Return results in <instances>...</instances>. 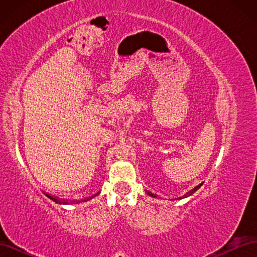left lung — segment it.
Instances as JSON below:
<instances>
[{"label":"left lung","instance_id":"obj_1","mask_svg":"<svg viewBox=\"0 0 257 257\" xmlns=\"http://www.w3.org/2000/svg\"><path fill=\"white\" fill-rule=\"evenodd\" d=\"M201 185H203V183H200L199 185H197V186H195V188H194L193 190H191L190 192H188V193H186V194H184V195L182 196V197H179L178 199H182V198H185V197H189V196H191L192 195V194L193 193H195L199 188H200V186ZM147 194H148V195H149V196H152V197H157V195H155V194H153V193H151V192H149V191H147Z\"/></svg>","mask_w":257,"mask_h":257}]
</instances>
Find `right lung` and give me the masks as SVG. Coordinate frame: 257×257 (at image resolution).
Returning a JSON list of instances; mask_svg holds the SVG:
<instances>
[{
	"label": "right lung",
	"mask_w": 257,
	"mask_h": 257,
	"mask_svg": "<svg viewBox=\"0 0 257 257\" xmlns=\"http://www.w3.org/2000/svg\"><path fill=\"white\" fill-rule=\"evenodd\" d=\"M50 198L53 200V201H56V203H58V204H64V205H67V204H79L80 203V201L78 200V201H66V200H60V199H58V198H54V197H51L50 196ZM92 197H90V199H91ZM88 199H84V201H87Z\"/></svg>",
	"instance_id": "obj_1"
}]
</instances>
